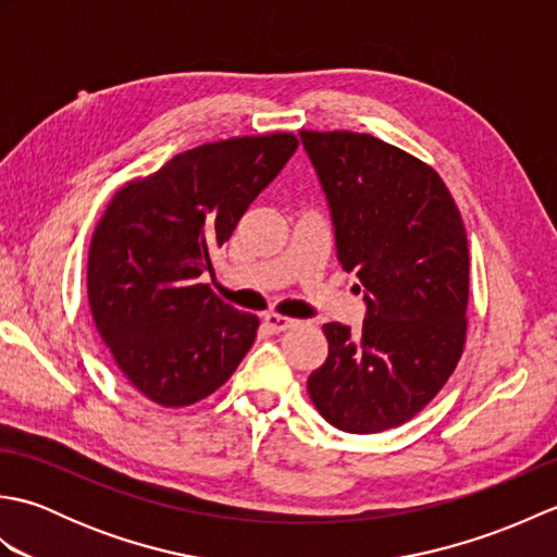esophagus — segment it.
<instances>
[{
  "label": "esophagus",
  "mask_w": 557,
  "mask_h": 557,
  "mask_svg": "<svg viewBox=\"0 0 557 557\" xmlns=\"http://www.w3.org/2000/svg\"><path fill=\"white\" fill-rule=\"evenodd\" d=\"M263 323L272 330V333H285V330H292L299 325V321H294V318H289V315H280V313H268L263 318Z\"/></svg>",
  "instance_id": "esophagus-1"
}]
</instances>
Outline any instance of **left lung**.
<instances>
[{"label":"left lung","instance_id":"obj_1","mask_svg":"<svg viewBox=\"0 0 557 557\" xmlns=\"http://www.w3.org/2000/svg\"><path fill=\"white\" fill-rule=\"evenodd\" d=\"M335 222L337 258L366 289L361 333L325 323L327 359L309 375L321 417L381 433L441 393L467 342L469 244L431 164L371 134L301 132Z\"/></svg>","mask_w":557,"mask_h":557}]
</instances>
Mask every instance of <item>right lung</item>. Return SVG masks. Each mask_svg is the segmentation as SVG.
Wrapping results in <instances>:
<instances>
[{
	"label": "right lung",
	"instance_id": "right-lung-1",
	"mask_svg": "<svg viewBox=\"0 0 557 557\" xmlns=\"http://www.w3.org/2000/svg\"><path fill=\"white\" fill-rule=\"evenodd\" d=\"M299 148L294 134L215 140L126 182L88 248V304L116 369L160 407H188L230 381L258 315L198 282L253 198Z\"/></svg>",
	"mask_w": 557,
	"mask_h": 557
}]
</instances>
